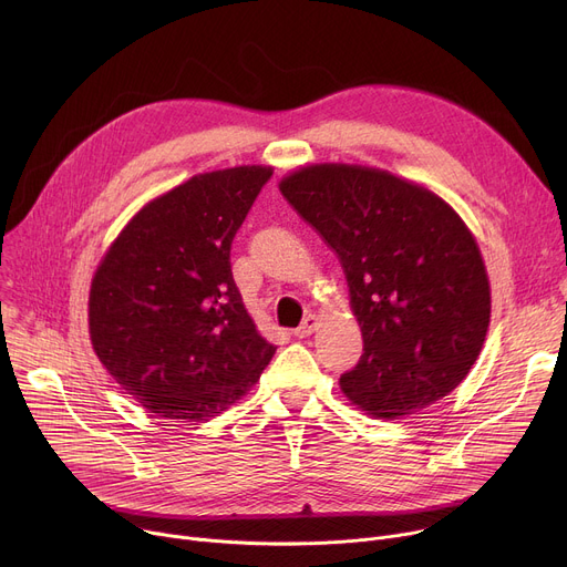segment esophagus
Returning a JSON list of instances; mask_svg holds the SVG:
<instances>
[{
	"instance_id": "34e87169",
	"label": "esophagus",
	"mask_w": 567,
	"mask_h": 567,
	"mask_svg": "<svg viewBox=\"0 0 567 567\" xmlns=\"http://www.w3.org/2000/svg\"><path fill=\"white\" fill-rule=\"evenodd\" d=\"M319 326H321V319L317 315H308L303 319V323H300L293 332H296V337H310L315 330H319Z\"/></svg>"
}]
</instances>
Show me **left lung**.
<instances>
[{"label":"left lung","instance_id":"1","mask_svg":"<svg viewBox=\"0 0 567 567\" xmlns=\"http://www.w3.org/2000/svg\"><path fill=\"white\" fill-rule=\"evenodd\" d=\"M282 196L344 267L364 353L339 379L373 420H403L454 392L489 326L476 237L429 186L360 164H308Z\"/></svg>","mask_w":567,"mask_h":567}]
</instances>
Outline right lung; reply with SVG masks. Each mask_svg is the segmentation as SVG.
Here are the masks:
<instances>
[{
  "instance_id": "1",
  "label": "right lung",
  "mask_w": 567,
  "mask_h": 567,
  "mask_svg": "<svg viewBox=\"0 0 567 567\" xmlns=\"http://www.w3.org/2000/svg\"><path fill=\"white\" fill-rule=\"evenodd\" d=\"M271 166L198 173L145 203L102 255L89 337L125 394L166 422H207L276 353L233 278L230 246Z\"/></svg>"
}]
</instances>
